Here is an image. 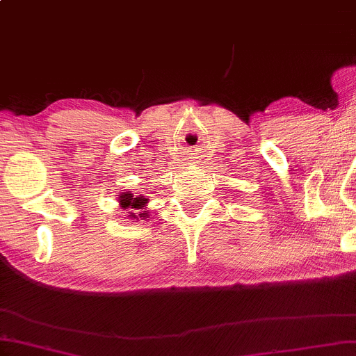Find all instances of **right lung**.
Listing matches in <instances>:
<instances>
[{
    "instance_id": "1",
    "label": "right lung",
    "mask_w": 356,
    "mask_h": 356,
    "mask_svg": "<svg viewBox=\"0 0 356 356\" xmlns=\"http://www.w3.org/2000/svg\"><path fill=\"white\" fill-rule=\"evenodd\" d=\"M147 197L144 195H134L132 192H122L121 195H119V202L124 209H136V211H140V209H144V205L147 204ZM145 216V211H143L140 213V217Z\"/></svg>"
}]
</instances>
